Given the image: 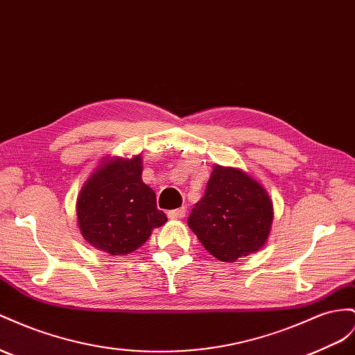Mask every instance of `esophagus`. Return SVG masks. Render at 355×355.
Masks as SVG:
<instances>
[{
    "mask_svg": "<svg viewBox=\"0 0 355 355\" xmlns=\"http://www.w3.org/2000/svg\"><path fill=\"white\" fill-rule=\"evenodd\" d=\"M187 214V209L185 207H179V209H173V210H168L167 212V216L170 219H180L184 218Z\"/></svg>",
    "mask_w": 355,
    "mask_h": 355,
    "instance_id": "obj_1",
    "label": "esophagus"
}]
</instances>
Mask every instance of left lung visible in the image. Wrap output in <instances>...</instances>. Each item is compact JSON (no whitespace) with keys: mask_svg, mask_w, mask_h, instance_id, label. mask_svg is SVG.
<instances>
[{"mask_svg":"<svg viewBox=\"0 0 355 355\" xmlns=\"http://www.w3.org/2000/svg\"><path fill=\"white\" fill-rule=\"evenodd\" d=\"M272 221L267 191L245 171L216 164L188 225L210 254L233 263L264 246Z\"/></svg>","mask_w":355,"mask_h":355,"instance_id":"obj_1","label":"left lung"}]
</instances>
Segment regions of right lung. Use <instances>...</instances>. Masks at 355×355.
Returning a JSON list of instances; mask_svg holds the SVG:
<instances>
[{
  "mask_svg": "<svg viewBox=\"0 0 355 355\" xmlns=\"http://www.w3.org/2000/svg\"><path fill=\"white\" fill-rule=\"evenodd\" d=\"M141 157L106 158L85 182L76 203L85 241L110 255H125L166 224L157 196L141 180Z\"/></svg>",
  "mask_w": 355,
  "mask_h": 355,
  "instance_id": "add662e5",
  "label": "right lung"
}]
</instances>
